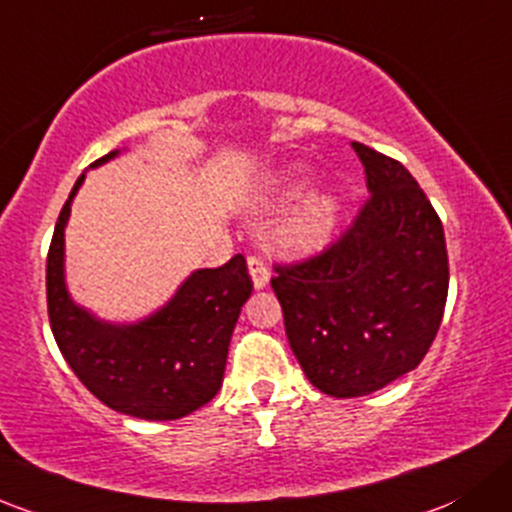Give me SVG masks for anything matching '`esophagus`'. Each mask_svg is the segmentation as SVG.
Returning <instances> with one entry per match:
<instances>
[{
    "mask_svg": "<svg viewBox=\"0 0 512 512\" xmlns=\"http://www.w3.org/2000/svg\"><path fill=\"white\" fill-rule=\"evenodd\" d=\"M247 267H250L252 284H255V289H265L267 284H270V267H267L265 257L250 255L247 257Z\"/></svg>",
    "mask_w": 512,
    "mask_h": 512,
    "instance_id": "34e87169",
    "label": "esophagus"
}]
</instances>
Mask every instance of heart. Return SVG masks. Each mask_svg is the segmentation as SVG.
Masks as SVG:
<instances>
[{
  "label": "heart",
  "mask_w": 512,
  "mask_h": 512,
  "mask_svg": "<svg viewBox=\"0 0 512 512\" xmlns=\"http://www.w3.org/2000/svg\"><path fill=\"white\" fill-rule=\"evenodd\" d=\"M299 188L301 181L292 176L284 181L282 191L289 196V193H297ZM333 223H336V201L331 196H316L287 220V225L282 228V238L289 247L309 250L328 238Z\"/></svg>",
  "instance_id": "heart-1"
}]
</instances>
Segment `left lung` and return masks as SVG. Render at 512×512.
<instances>
[{
    "label": "left lung",
    "mask_w": 512,
    "mask_h": 512,
    "mask_svg": "<svg viewBox=\"0 0 512 512\" xmlns=\"http://www.w3.org/2000/svg\"><path fill=\"white\" fill-rule=\"evenodd\" d=\"M368 201L336 240L274 265L289 346L311 385L363 397L417 368L437 338L449 292L444 228L397 159L353 142Z\"/></svg>",
    "instance_id": "obj_1"
}]
</instances>
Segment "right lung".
I'll return each instance as SVG.
<instances>
[{
	"label": "right lung",
	"instance_id": "1",
	"mask_svg": "<svg viewBox=\"0 0 512 512\" xmlns=\"http://www.w3.org/2000/svg\"><path fill=\"white\" fill-rule=\"evenodd\" d=\"M105 154L93 166L112 159ZM78 176L63 203L46 260V301L53 338L78 380L110 410L161 422L191 414L223 385L225 360L252 279L242 255L215 270H198L176 297L132 326H112L75 306L63 282V228Z\"/></svg>",
	"mask_w": 512,
	"mask_h": 512
}]
</instances>
